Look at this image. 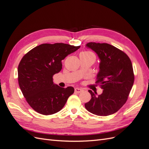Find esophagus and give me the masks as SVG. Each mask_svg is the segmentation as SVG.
<instances>
[{
    "label": "esophagus",
    "instance_id": "obj_1",
    "mask_svg": "<svg viewBox=\"0 0 149 149\" xmlns=\"http://www.w3.org/2000/svg\"><path fill=\"white\" fill-rule=\"evenodd\" d=\"M74 91L75 93H79L80 92L82 91V89H81L79 88H76L74 89Z\"/></svg>",
    "mask_w": 149,
    "mask_h": 149
}]
</instances>
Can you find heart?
<instances>
[{"instance_id":"obj_1","label":"heart","mask_w":149,"mask_h":149,"mask_svg":"<svg viewBox=\"0 0 149 149\" xmlns=\"http://www.w3.org/2000/svg\"><path fill=\"white\" fill-rule=\"evenodd\" d=\"M81 54H83V55H94L93 54L90 52H88V51H85V52H83L81 53Z\"/></svg>"}]
</instances>
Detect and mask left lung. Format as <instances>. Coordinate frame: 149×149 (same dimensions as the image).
<instances>
[{
	"label": "left lung",
	"instance_id": "8db88e82",
	"mask_svg": "<svg viewBox=\"0 0 149 149\" xmlns=\"http://www.w3.org/2000/svg\"><path fill=\"white\" fill-rule=\"evenodd\" d=\"M86 47L95 52L100 60L96 83L103 90L97 96L89 90L91 99L85 107L97 116L111 115L124 106L132 88L134 75L131 61L125 53L108 43L89 42Z\"/></svg>",
	"mask_w": 149,
	"mask_h": 149
}]
</instances>
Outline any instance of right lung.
Masks as SVG:
<instances>
[{"label":"right lung","mask_w":149,"mask_h":149,"mask_svg":"<svg viewBox=\"0 0 149 149\" xmlns=\"http://www.w3.org/2000/svg\"><path fill=\"white\" fill-rule=\"evenodd\" d=\"M80 48L68 44L44 43L25 55L18 67L19 86L29 104L35 111L51 115L64 107L74 91L73 87H60L53 76L62 69L61 61Z\"/></svg>","instance_id":"right-lung-1"}]
</instances>
